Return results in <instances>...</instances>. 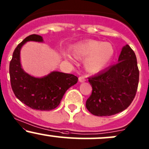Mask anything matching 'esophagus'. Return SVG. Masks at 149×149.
Returning <instances> with one entry per match:
<instances>
[{"label":"esophagus","mask_w":149,"mask_h":149,"mask_svg":"<svg viewBox=\"0 0 149 149\" xmlns=\"http://www.w3.org/2000/svg\"><path fill=\"white\" fill-rule=\"evenodd\" d=\"M79 81H80V82H84V81H86V77H85V76H79Z\"/></svg>","instance_id":"1"}]
</instances>
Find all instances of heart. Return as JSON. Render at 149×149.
I'll list each match as a JSON object with an SVG mask.
<instances>
[{"label": "heart", "mask_w": 149, "mask_h": 149, "mask_svg": "<svg viewBox=\"0 0 149 149\" xmlns=\"http://www.w3.org/2000/svg\"><path fill=\"white\" fill-rule=\"evenodd\" d=\"M71 53L79 59L86 58L85 67L89 72L95 73L102 70L111 61L114 54L112 45L98 40H86L73 46Z\"/></svg>", "instance_id": "obj_1"}]
</instances>
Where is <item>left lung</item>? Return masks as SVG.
I'll return each instance as SVG.
<instances>
[{"label":"left lung","instance_id":"1","mask_svg":"<svg viewBox=\"0 0 149 149\" xmlns=\"http://www.w3.org/2000/svg\"><path fill=\"white\" fill-rule=\"evenodd\" d=\"M118 63L88 78L91 95L86 106L98 116L115 115L126 109L136 93L139 70L136 56L128 45L122 48Z\"/></svg>","mask_w":149,"mask_h":149}]
</instances>
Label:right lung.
Listing matches in <instances>:
<instances>
[{
	"label": "right lung",
	"instance_id": "obj_1",
	"mask_svg": "<svg viewBox=\"0 0 149 149\" xmlns=\"http://www.w3.org/2000/svg\"><path fill=\"white\" fill-rule=\"evenodd\" d=\"M42 42L40 36L26 37L14 50L9 65L10 85L14 94L22 103L33 109L51 111L56 109L67 90L78 82V77L70 73L54 71L43 78H35L21 68L20 51L27 41Z\"/></svg>",
	"mask_w": 149,
	"mask_h": 149
}]
</instances>
